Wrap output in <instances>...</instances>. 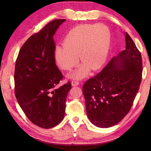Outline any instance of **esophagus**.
I'll list each match as a JSON object with an SVG mask.
<instances>
[{
    "mask_svg": "<svg viewBox=\"0 0 151 151\" xmlns=\"http://www.w3.org/2000/svg\"><path fill=\"white\" fill-rule=\"evenodd\" d=\"M78 84H79V82L78 81H73L71 82V85L73 86H78Z\"/></svg>",
    "mask_w": 151,
    "mask_h": 151,
    "instance_id": "esophagus-1",
    "label": "esophagus"
}]
</instances>
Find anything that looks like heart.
Here are the masks:
<instances>
[{"label": "heart", "mask_w": 151, "mask_h": 151, "mask_svg": "<svg viewBox=\"0 0 151 151\" xmlns=\"http://www.w3.org/2000/svg\"><path fill=\"white\" fill-rule=\"evenodd\" d=\"M110 45V32L103 24H82L70 30L63 41V46H57L54 58L61 68L70 70L78 62L80 68L70 75L74 78H82L88 69L96 70L104 65Z\"/></svg>", "instance_id": "heart-1"}]
</instances>
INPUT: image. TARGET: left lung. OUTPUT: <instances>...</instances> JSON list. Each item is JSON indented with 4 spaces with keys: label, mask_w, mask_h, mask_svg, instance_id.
Masks as SVG:
<instances>
[{
    "label": "left lung",
    "mask_w": 151,
    "mask_h": 151,
    "mask_svg": "<svg viewBox=\"0 0 151 151\" xmlns=\"http://www.w3.org/2000/svg\"><path fill=\"white\" fill-rule=\"evenodd\" d=\"M126 49L83 86L87 116L99 128L117 124L129 113L142 78V54L128 33Z\"/></svg>",
    "instance_id": "8db88e82"
}]
</instances>
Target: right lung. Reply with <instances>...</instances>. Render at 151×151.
Returning a JSON list of instances; mask_svg holds the SVG:
<instances>
[{"mask_svg":"<svg viewBox=\"0 0 151 151\" xmlns=\"http://www.w3.org/2000/svg\"><path fill=\"white\" fill-rule=\"evenodd\" d=\"M65 19L49 22L21 48L15 62V94L32 123L50 129L63 120L70 82L56 88L63 75L56 65L53 36Z\"/></svg>","mask_w":151,"mask_h":151,"instance_id":"obj_1","label":"right lung"}]
</instances>
